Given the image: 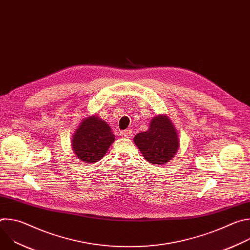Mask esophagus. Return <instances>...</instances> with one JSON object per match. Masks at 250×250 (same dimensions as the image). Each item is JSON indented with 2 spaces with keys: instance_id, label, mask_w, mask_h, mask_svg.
I'll return each mask as SVG.
<instances>
[{
  "instance_id": "34e87169",
  "label": "esophagus",
  "mask_w": 250,
  "mask_h": 250,
  "mask_svg": "<svg viewBox=\"0 0 250 250\" xmlns=\"http://www.w3.org/2000/svg\"><path fill=\"white\" fill-rule=\"evenodd\" d=\"M120 135L122 137H125V138H130L132 136V131L130 129H127V130H123L120 132Z\"/></svg>"
}]
</instances>
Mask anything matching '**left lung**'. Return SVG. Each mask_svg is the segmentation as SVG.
<instances>
[{
    "mask_svg": "<svg viewBox=\"0 0 250 250\" xmlns=\"http://www.w3.org/2000/svg\"><path fill=\"white\" fill-rule=\"evenodd\" d=\"M133 142L146 160L152 164L168 163L179 149V136L172 121L165 114L151 119L146 131L137 133Z\"/></svg>",
    "mask_w": 250,
    "mask_h": 250,
    "instance_id": "8db88e82",
    "label": "left lung"
}]
</instances>
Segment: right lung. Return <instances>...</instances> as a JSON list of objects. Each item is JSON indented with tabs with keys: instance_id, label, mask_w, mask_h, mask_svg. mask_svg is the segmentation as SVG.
Here are the masks:
<instances>
[{
	"instance_id": "right-lung-1",
	"label": "right lung",
	"mask_w": 250,
	"mask_h": 250,
	"mask_svg": "<svg viewBox=\"0 0 250 250\" xmlns=\"http://www.w3.org/2000/svg\"><path fill=\"white\" fill-rule=\"evenodd\" d=\"M115 135L104 120L91 115L82 120L71 141L78 159L86 163L100 161L114 144Z\"/></svg>"
}]
</instances>
